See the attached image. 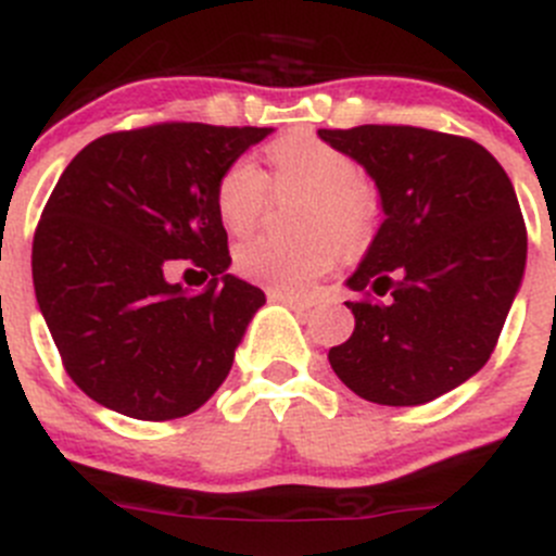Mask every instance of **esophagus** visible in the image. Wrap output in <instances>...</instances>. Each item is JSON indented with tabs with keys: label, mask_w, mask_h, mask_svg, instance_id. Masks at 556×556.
<instances>
[{
	"label": "esophagus",
	"mask_w": 556,
	"mask_h": 556,
	"mask_svg": "<svg viewBox=\"0 0 556 556\" xmlns=\"http://www.w3.org/2000/svg\"><path fill=\"white\" fill-rule=\"evenodd\" d=\"M268 299L271 301H277V304H285V306H290V309L293 312H306L309 309V301H301V299H295V295H285V293H268Z\"/></svg>",
	"instance_id": "34e87169"
}]
</instances>
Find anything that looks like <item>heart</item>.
Listing matches in <instances>:
<instances>
[{"instance_id": "obj_1", "label": "heart", "mask_w": 556, "mask_h": 556, "mask_svg": "<svg viewBox=\"0 0 556 556\" xmlns=\"http://www.w3.org/2000/svg\"><path fill=\"white\" fill-rule=\"evenodd\" d=\"M277 195H309L301 241L271 236L241 241L233 268L250 282L274 293L304 295L337 263L339 247L358 252L369 241L377 219V198L361 185V170L344 152L312 132H290L268 147ZM271 201V187L261 165L239 157L223 170L214 192L219 223L233 236L257 228Z\"/></svg>"}]
</instances>
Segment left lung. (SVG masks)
<instances>
[{"label":"left lung","mask_w":556,"mask_h":556,"mask_svg":"<svg viewBox=\"0 0 556 556\" xmlns=\"http://www.w3.org/2000/svg\"><path fill=\"white\" fill-rule=\"evenodd\" d=\"M361 165L382 223L348 277L364 293L331 369L361 399L427 404L492 355L527 266V230L503 165L470 138L402 124L317 129ZM388 294V302H371Z\"/></svg>","instance_id":"left-lung-1"}]
</instances>
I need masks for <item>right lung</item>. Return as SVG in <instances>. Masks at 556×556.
Masks as SVG:
<instances>
[{"instance_id": "add662e5", "label": "right lung", "mask_w": 556, "mask_h": 556, "mask_svg": "<svg viewBox=\"0 0 556 556\" xmlns=\"http://www.w3.org/2000/svg\"><path fill=\"white\" fill-rule=\"evenodd\" d=\"M271 127L168 122L102 135L64 168L31 244L46 326L75 386L113 413L174 421L214 396L261 288L233 277L217 181ZM190 260L210 285L170 283Z\"/></svg>"}]
</instances>
